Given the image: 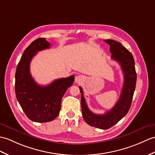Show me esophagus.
<instances>
[{"mask_svg":"<svg viewBox=\"0 0 155 155\" xmlns=\"http://www.w3.org/2000/svg\"><path fill=\"white\" fill-rule=\"evenodd\" d=\"M84 80V78L83 76H82V75H78V76L75 77V82L78 84L83 82Z\"/></svg>","mask_w":155,"mask_h":155,"instance_id":"34e87169","label":"esophagus"}]
</instances>
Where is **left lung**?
I'll return each instance as SVG.
<instances>
[{"mask_svg":"<svg viewBox=\"0 0 155 155\" xmlns=\"http://www.w3.org/2000/svg\"><path fill=\"white\" fill-rule=\"evenodd\" d=\"M104 41L110 45L111 58L119 63L124 73V86L120 98L112 108L104 114H95L86 105L82 88L79 86V89L81 92L82 114L86 123L96 128L107 129L120 121L130 109L136 86L137 74L132 54L116 41L106 39Z\"/></svg>","mask_w":155,"mask_h":155,"instance_id":"8db88e82","label":"left lung"}]
</instances>
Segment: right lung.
<instances>
[{"mask_svg":"<svg viewBox=\"0 0 155 155\" xmlns=\"http://www.w3.org/2000/svg\"><path fill=\"white\" fill-rule=\"evenodd\" d=\"M49 48V42L45 38L34 40L25 49L15 74L17 100L26 116L39 123L51 121L58 116L61 100L74 80V75H71L56 79L47 86H40L35 82L30 74L31 61L37 52Z\"/></svg>","mask_w":155,"mask_h":155,"instance_id":"1","label":"right lung"}]
</instances>
